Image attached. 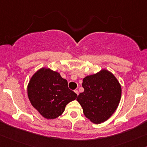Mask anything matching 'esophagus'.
<instances>
[{
	"mask_svg": "<svg viewBox=\"0 0 147 147\" xmlns=\"http://www.w3.org/2000/svg\"><path fill=\"white\" fill-rule=\"evenodd\" d=\"M75 91V93H76V94L77 95V96H78V94H79V92H78V91H77V90H75V91Z\"/></svg>",
	"mask_w": 147,
	"mask_h": 147,
	"instance_id": "obj_1",
	"label": "esophagus"
}]
</instances>
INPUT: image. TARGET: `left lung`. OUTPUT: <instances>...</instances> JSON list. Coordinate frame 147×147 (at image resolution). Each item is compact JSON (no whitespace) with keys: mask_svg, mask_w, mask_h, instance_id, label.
Listing matches in <instances>:
<instances>
[{"mask_svg":"<svg viewBox=\"0 0 147 147\" xmlns=\"http://www.w3.org/2000/svg\"><path fill=\"white\" fill-rule=\"evenodd\" d=\"M84 91L77 102L84 114L92 123L99 124L108 120L118 107L121 98V86L117 77L106 69L83 79Z\"/></svg>","mask_w":147,"mask_h":147,"instance_id":"8db88e82","label":"left lung"}]
</instances>
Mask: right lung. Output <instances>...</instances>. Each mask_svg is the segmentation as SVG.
<instances>
[{"mask_svg":"<svg viewBox=\"0 0 147 147\" xmlns=\"http://www.w3.org/2000/svg\"><path fill=\"white\" fill-rule=\"evenodd\" d=\"M27 93L32 106L47 119L60 117L65 106L77 97L59 72L46 67L33 74L28 84Z\"/></svg>","mask_w":147,"mask_h":147,"instance_id":"add662e5","label":"right lung"}]
</instances>
